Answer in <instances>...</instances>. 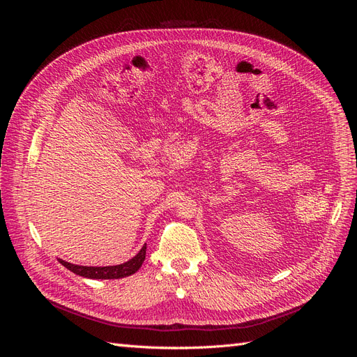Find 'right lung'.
Wrapping results in <instances>:
<instances>
[{
    "label": "right lung",
    "instance_id": "right-lung-1",
    "mask_svg": "<svg viewBox=\"0 0 357 357\" xmlns=\"http://www.w3.org/2000/svg\"><path fill=\"white\" fill-rule=\"evenodd\" d=\"M146 259V244L143 245L142 250H139L131 261H128L121 265H114V266H80V265H73L66 261L59 259V262L66 266L70 271L74 274H77L80 277L86 278H96V280H114V278H123L137 273L139 266L143 265Z\"/></svg>",
    "mask_w": 357,
    "mask_h": 357
}]
</instances>
